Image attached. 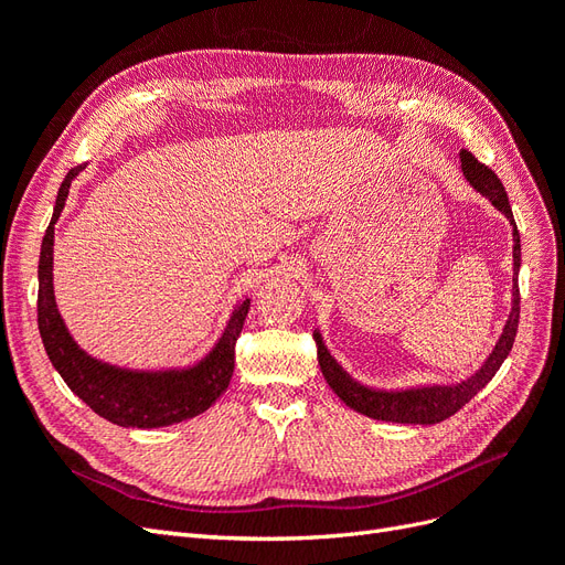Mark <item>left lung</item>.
<instances>
[{
    "label": "left lung",
    "instance_id": "left-lung-1",
    "mask_svg": "<svg viewBox=\"0 0 565 565\" xmlns=\"http://www.w3.org/2000/svg\"><path fill=\"white\" fill-rule=\"evenodd\" d=\"M461 172L465 179L476 188L478 193L488 198L494 207H498L511 224V235H514V285H511V311L502 328L498 344L490 351L473 374L457 384H426V386H409V388H374L367 384L355 382L351 374L341 367L334 355L328 351L322 341L320 330L313 332L316 347H318V363L322 370V377L328 380L330 388L344 401L355 413H361L372 419L382 422H396V424H438L443 419L452 417L457 409L465 407L478 391L486 388V384L494 377V372L502 367L507 355L514 347L516 330H519V313H521V295H519V268H521V235L516 228L514 214H511V204L502 181L494 177L492 169L478 162L469 150L459 152Z\"/></svg>",
    "mask_w": 565,
    "mask_h": 565
}]
</instances>
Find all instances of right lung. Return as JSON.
Returning a JSON list of instances; mask_svg holds the SVG:
<instances>
[{
    "mask_svg": "<svg viewBox=\"0 0 565 565\" xmlns=\"http://www.w3.org/2000/svg\"><path fill=\"white\" fill-rule=\"evenodd\" d=\"M84 167L87 164L73 167L63 179L54 216H51L40 252L38 324L49 361L77 398L87 403L96 415L117 426L160 429V426L191 419L212 407L221 393L228 388L235 365V341L243 332L252 299L245 297L235 306L218 341L195 365L172 370H129L98 361V358L79 349L65 328L54 297V224L65 207L71 183Z\"/></svg>",
    "mask_w": 565,
    "mask_h": 565,
    "instance_id": "add662e5",
    "label": "right lung"
}]
</instances>
